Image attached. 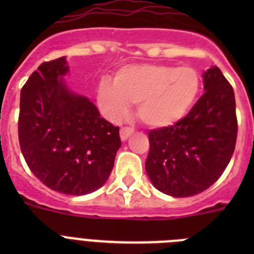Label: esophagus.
Masks as SVG:
<instances>
[{
	"label": "esophagus",
	"mask_w": 254,
	"mask_h": 254,
	"mask_svg": "<svg viewBox=\"0 0 254 254\" xmlns=\"http://www.w3.org/2000/svg\"><path fill=\"white\" fill-rule=\"evenodd\" d=\"M132 133H133V129L129 128V127H123V128H121V131H120L121 140L122 141L128 140V137L131 136Z\"/></svg>",
	"instance_id": "1"
}]
</instances>
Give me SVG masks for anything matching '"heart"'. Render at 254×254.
Returning a JSON list of instances; mask_svg holds the SVG:
<instances>
[{"label":"heart","mask_w":254,"mask_h":254,"mask_svg":"<svg viewBox=\"0 0 254 254\" xmlns=\"http://www.w3.org/2000/svg\"><path fill=\"white\" fill-rule=\"evenodd\" d=\"M201 76L192 66L128 64L117 69L114 81L103 77L96 102L109 121L118 122L137 104V116L151 128H168L181 122L196 104Z\"/></svg>","instance_id":"1"}]
</instances>
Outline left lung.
<instances>
[{
	"mask_svg": "<svg viewBox=\"0 0 254 254\" xmlns=\"http://www.w3.org/2000/svg\"><path fill=\"white\" fill-rule=\"evenodd\" d=\"M203 95L177 125L149 132L145 169L152 186L173 197H190L212 186L235 149L238 123L232 85L219 67L205 71Z\"/></svg>",
	"mask_w": 254,
	"mask_h": 254,
	"instance_id": "obj_1",
	"label": "left lung"
}]
</instances>
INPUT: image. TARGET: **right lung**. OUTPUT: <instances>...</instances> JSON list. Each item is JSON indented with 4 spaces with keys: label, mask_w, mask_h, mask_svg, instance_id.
<instances>
[{
    "label": "right lung",
    "mask_w": 254,
    "mask_h": 254,
    "mask_svg": "<svg viewBox=\"0 0 254 254\" xmlns=\"http://www.w3.org/2000/svg\"><path fill=\"white\" fill-rule=\"evenodd\" d=\"M66 57L44 62L20 94L19 142L35 177L51 190L82 196L111 176L122 142L120 128L100 117L89 98L64 81Z\"/></svg>",
    "instance_id": "obj_1"
}]
</instances>
